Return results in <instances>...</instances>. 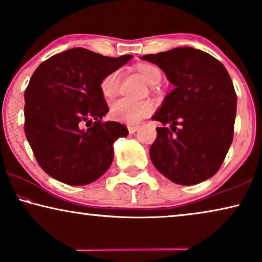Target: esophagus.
I'll return each instance as SVG.
<instances>
[{"instance_id":"obj_1","label":"esophagus","mask_w":262,"mask_h":262,"mask_svg":"<svg viewBox=\"0 0 262 262\" xmlns=\"http://www.w3.org/2000/svg\"><path fill=\"white\" fill-rule=\"evenodd\" d=\"M138 125H128L127 126V128H128V132H130V134H135L136 131L138 130Z\"/></svg>"}]
</instances>
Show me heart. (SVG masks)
Wrapping results in <instances>:
<instances>
[{"label": "heart", "mask_w": 262, "mask_h": 262, "mask_svg": "<svg viewBox=\"0 0 262 262\" xmlns=\"http://www.w3.org/2000/svg\"><path fill=\"white\" fill-rule=\"evenodd\" d=\"M136 70L149 84L155 85L162 78L161 71L156 67L148 63H141L136 67ZM120 87V74L114 70L107 74L100 82V91L106 99L112 100L119 93ZM154 106L150 101H131L127 99L118 100L111 106L110 114L114 120L124 121L127 124H136L143 118L148 117L152 112Z\"/></svg>", "instance_id": "obj_1"}]
</instances>
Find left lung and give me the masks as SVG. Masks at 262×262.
Segmentation results:
<instances>
[{
    "mask_svg": "<svg viewBox=\"0 0 262 262\" xmlns=\"http://www.w3.org/2000/svg\"><path fill=\"white\" fill-rule=\"evenodd\" d=\"M142 59L161 68L175 87L152 116V120L170 124V130L156 127L151 162L175 184L207 180L221 168L234 138L237 96L230 75L220 60L193 48Z\"/></svg>",
    "mask_w": 262,
    "mask_h": 262,
    "instance_id": "8db88e82",
    "label": "left lung"
}]
</instances>
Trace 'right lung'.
I'll use <instances>...</instances> for the list:
<instances>
[{
  "instance_id": "1",
  "label": "right lung",
  "mask_w": 262,
  "mask_h": 262,
  "mask_svg": "<svg viewBox=\"0 0 262 262\" xmlns=\"http://www.w3.org/2000/svg\"><path fill=\"white\" fill-rule=\"evenodd\" d=\"M131 58L75 48L35 69L25 91V135L50 177L67 185H88L112 164L114 142L128 131L117 121H102L108 106L100 82Z\"/></svg>"
}]
</instances>
